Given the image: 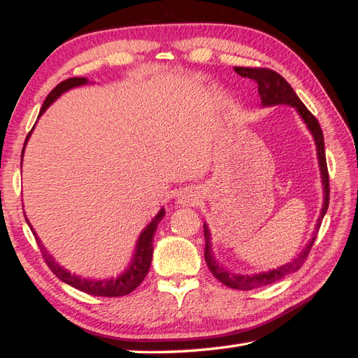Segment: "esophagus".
<instances>
[{
	"label": "esophagus",
	"mask_w": 358,
	"mask_h": 358,
	"mask_svg": "<svg viewBox=\"0 0 358 358\" xmlns=\"http://www.w3.org/2000/svg\"><path fill=\"white\" fill-rule=\"evenodd\" d=\"M195 199H196V195H195V192L191 191V189H185V191H181L178 194V203L183 204V206H189V204L195 203Z\"/></svg>",
	"instance_id": "esophagus-1"
}]
</instances>
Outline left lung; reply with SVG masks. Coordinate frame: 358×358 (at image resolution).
Segmentation results:
<instances>
[{"instance_id": "left-lung-1", "label": "left lung", "mask_w": 358, "mask_h": 358, "mask_svg": "<svg viewBox=\"0 0 358 358\" xmlns=\"http://www.w3.org/2000/svg\"><path fill=\"white\" fill-rule=\"evenodd\" d=\"M234 71L237 72L243 78H252L257 81L258 85V95H260L262 100V108H272V106L278 104H286L291 106L299 113L303 123L306 124L308 131L310 132L315 143L317 149V159H318V167H320V175H322V185H323V204L320 210V217H318L313 237L306 243V246L301 249V252L296 255L294 260L289 263H285L278 266L275 269L271 271H263V272H255V273H235L224 269L223 266H220L214 257V250H212V235L209 231L208 223H203L204 229V240H206V248H204V260L208 263V268L210 272L214 273V277L222 281L223 285L229 286L232 289H240V291H250V289H257L266 285H272L275 281L281 280L283 277L289 275L295 271L300 269L303 262L306 260L310 248H313L314 241L317 238L318 229H320L323 217L328 210L329 206V175H328V166H326V155H324V138L322 127L318 124L317 118L310 113L306 106L300 101V98L296 96L291 85L271 69H252V67H234Z\"/></svg>"}]
</instances>
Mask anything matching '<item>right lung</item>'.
Returning a JSON list of instances; mask_svg holds the SVG:
<instances>
[{"instance_id": "1", "label": "right lung", "mask_w": 358, "mask_h": 358, "mask_svg": "<svg viewBox=\"0 0 358 358\" xmlns=\"http://www.w3.org/2000/svg\"><path fill=\"white\" fill-rule=\"evenodd\" d=\"M86 85H90V81L87 78H69L63 83H59V85L48 95V98H45V101L43 103V108L40 110V115H38V118H40L45 110H48V108L53 101H57L59 96L66 94L67 90H71L73 87L86 86ZM34 129H35V126L32 127V131L29 132L27 138L24 141V148H22V152H21V167H22V157H24L26 144L30 138V135H32ZM164 215H166L164 208L159 209L158 214L150 220L148 226L144 227L141 234L138 235V240H136V243H135L131 262L127 263L124 271L120 272L117 277L113 275L109 278H86V277L77 275V273H72L71 271L64 269L63 266H59L55 262V258H53L48 252V249H45V246L43 245V241L38 238L36 232L32 229V226H30L27 218H26V222L30 226V229L34 231L38 246H40L43 257L45 258V263H48L50 271L55 273L59 280L64 281L66 285H69L75 289H78V291H83V292L90 294V295L121 296V295H127L129 292H132L134 289L144 280V277H146V273L149 272L150 263H152V254H154V245H152V243H154V234L157 232V226L159 222H162Z\"/></svg>"}]
</instances>
